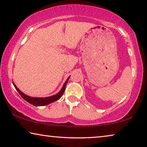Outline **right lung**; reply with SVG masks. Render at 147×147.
I'll list each match as a JSON object with an SVG mask.
<instances>
[{
	"instance_id": "obj_1",
	"label": "right lung",
	"mask_w": 147,
	"mask_h": 147,
	"mask_svg": "<svg viewBox=\"0 0 147 147\" xmlns=\"http://www.w3.org/2000/svg\"><path fill=\"white\" fill-rule=\"evenodd\" d=\"M69 77L67 79L66 82L64 83V85H63L62 89L60 90V92H58L57 94H55V95L49 96V97H45V98H35V97H31V96L26 95V94L23 93V92L20 91L18 88L16 86V85L14 84V83H13V85H14L16 91L19 92V94L22 96V97L24 99V100H26L27 102H28L29 103L31 104L32 105L36 106V107H40V106H45V105H49L50 103H52V102H55V101L58 100V99H59L60 97L62 96V94H64V92L65 89H66V84H67V81H68Z\"/></svg>"
}]
</instances>
